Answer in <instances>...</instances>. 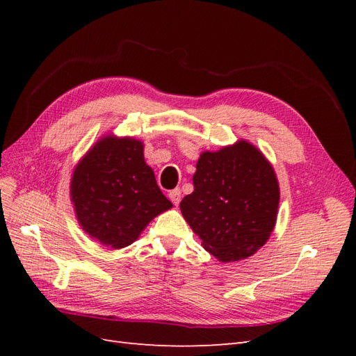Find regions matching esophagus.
I'll return each instance as SVG.
<instances>
[{
	"mask_svg": "<svg viewBox=\"0 0 356 356\" xmlns=\"http://www.w3.org/2000/svg\"><path fill=\"white\" fill-rule=\"evenodd\" d=\"M169 199L172 200V203L175 204V207H178L179 202H181V191L178 188L169 191Z\"/></svg>",
	"mask_w": 356,
	"mask_h": 356,
	"instance_id": "esophagus-1",
	"label": "esophagus"
}]
</instances>
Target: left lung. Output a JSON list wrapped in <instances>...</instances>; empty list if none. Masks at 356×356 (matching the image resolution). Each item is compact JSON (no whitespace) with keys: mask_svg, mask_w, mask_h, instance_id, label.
Masks as SVG:
<instances>
[{"mask_svg":"<svg viewBox=\"0 0 356 356\" xmlns=\"http://www.w3.org/2000/svg\"><path fill=\"white\" fill-rule=\"evenodd\" d=\"M195 191L179 208L203 248L220 261H238L267 242L277 213L279 186L270 163L239 141L203 153L193 175Z\"/></svg>","mask_w":356,"mask_h":356,"instance_id":"1","label":"left lung"}]
</instances>
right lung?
<instances>
[{"label":"right lung","instance_id":"obj_1","mask_svg":"<svg viewBox=\"0 0 356 356\" xmlns=\"http://www.w3.org/2000/svg\"><path fill=\"white\" fill-rule=\"evenodd\" d=\"M143 152L136 139L106 136L74 170L71 199L79 222L106 246L131 245L156 215L172 207Z\"/></svg>","mask_w":356,"mask_h":356}]
</instances>
